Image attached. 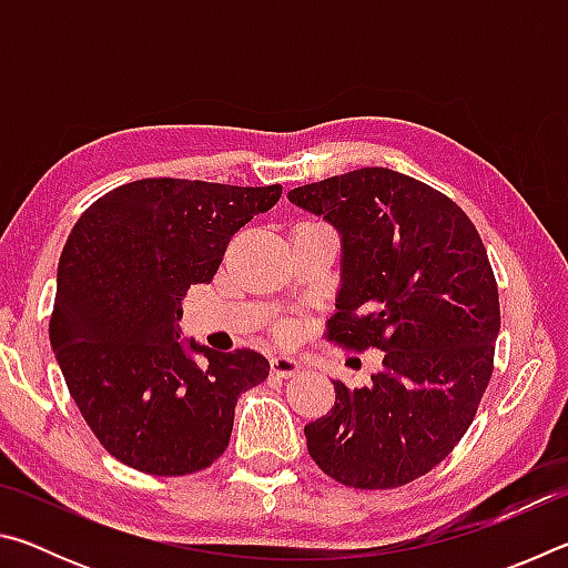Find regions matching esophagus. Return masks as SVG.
<instances>
[{"label":"esophagus","mask_w":568,"mask_h":568,"mask_svg":"<svg viewBox=\"0 0 568 568\" xmlns=\"http://www.w3.org/2000/svg\"><path fill=\"white\" fill-rule=\"evenodd\" d=\"M271 368H273L275 376L291 378V376H295L297 371H301V363L291 358V355H275V358L271 361Z\"/></svg>","instance_id":"esophagus-1"}]
</instances>
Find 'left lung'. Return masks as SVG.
<instances>
[{"label": "left lung", "mask_w": 568, "mask_h": 568, "mask_svg": "<svg viewBox=\"0 0 568 568\" xmlns=\"http://www.w3.org/2000/svg\"><path fill=\"white\" fill-rule=\"evenodd\" d=\"M343 237L341 293L325 338L383 368L307 423L311 458L343 486L386 491L436 468L476 418L501 311L476 225L444 192L388 168L291 190Z\"/></svg>", "instance_id": "1"}]
</instances>
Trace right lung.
<instances>
[{"label":"right lung","instance_id":"1","mask_svg":"<svg viewBox=\"0 0 568 568\" xmlns=\"http://www.w3.org/2000/svg\"><path fill=\"white\" fill-rule=\"evenodd\" d=\"M281 195V185L148 178L110 190L77 220L57 271L50 343L82 418L124 466L187 476L223 456L237 396L263 383L271 363L250 348L178 341L182 297L213 281L230 237Z\"/></svg>","mask_w":568,"mask_h":568}]
</instances>
